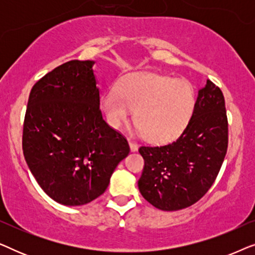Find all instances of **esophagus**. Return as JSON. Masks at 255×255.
Segmentation results:
<instances>
[{"label": "esophagus", "instance_id": "1", "mask_svg": "<svg viewBox=\"0 0 255 255\" xmlns=\"http://www.w3.org/2000/svg\"><path fill=\"white\" fill-rule=\"evenodd\" d=\"M128 144H130V148H131L132 152H137L138 151V144H137V142L130 141Z\"/></svg>", "mask_w": 255, "mask_h": 255}]
</instances>
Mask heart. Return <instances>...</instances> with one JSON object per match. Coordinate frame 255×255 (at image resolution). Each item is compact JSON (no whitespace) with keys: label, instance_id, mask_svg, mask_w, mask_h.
<instances>
[{"label":"heart","instance_id":"obj_1","mask_svg":"<svg viewBox=\"0 0 255 255\" xmlns=\"http://www.w3.org/2000/svg\"><path fill=\"white\" fill-rule=\"evenodd\" d=\"M196 96L188 82L159 74L125 79L116 90L102 96V108L111 127L131 121L151 142H168L184 131L193 116Z\"/></svg>","mask_w":255,"mask_h":255}]
</instances>
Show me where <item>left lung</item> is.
<instances>
[{"label":"left lung","instance_id":"8db88e82","mask_svg":"<svg viewBox=\"0 0 255 255\" xmlns=\"http://www.w3.org/2000/svg\"><path fill=\"white\" fill-rule=\"evenodd\" d=\"M229 124L222 90L207 80L198 90L193 116L175 141L139 148L145 165L139 190L163 211L188 208L207 194L224 161Z\"/></svg>","mask_w":255,"mask_h":255}]
</instances>
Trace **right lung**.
Instances as JSON below:
<instances>
[{
	"instance_id": "add662e5",
	"label": "right lung",
	"mask_w": 255,
	"mask_h": 255,
	"mask_svg": "<svg viewBox=\"0 0 255 255\" xmlns=\"http://www.w3.org/2000/svg\"><path fill=\"white\" fill-rule=\"evenodd\" d=\"M94 64L58 66L34 83L27 101L24 158L41 189L64 205L102 195L130 152L127 138L103 120Z\"/></svg>"
}]
</instances>
